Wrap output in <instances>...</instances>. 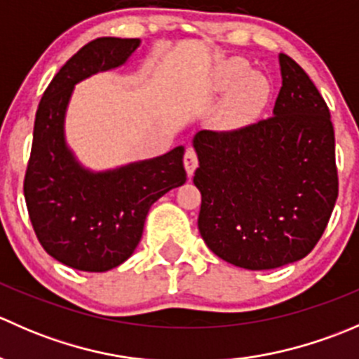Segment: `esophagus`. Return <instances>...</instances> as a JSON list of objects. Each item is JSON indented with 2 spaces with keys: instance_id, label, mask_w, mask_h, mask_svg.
Returning <instances> with one entry per match:
<instances>
[{
  "instance_id": "obj_1",
  "label": "esophagus",
  "mask_w": 359,
  "mask_h": 359,
  "mask_svg": "<svg viewBox=\"0 0 359 359\" xmlns=\"http://www.w3.org/2000/svg\"><path fill=\"white\" fill-rule=\"evenodd\" d=\"M184 166H186V172L189 177L193 175L194 170H196L198 166V154L196 151L191 149V147L186 151V154H184Z\"/></svg>"
}]
</instances>
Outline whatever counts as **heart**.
Instances as JSON below:
<instances>
[{
  "label": "heart",
  "instance_id": "b5f03b06",
  "mask_svg": "<svg viewBox=\"0 0 359 359\" xmlns=\"http://www.w3.org/2000/svg\"><path fill=\"white\" fill-rule=\"evenodd\" d=\"M247 64L241 60H229L217 69L215 85L217 88H234L231 95V111L234 114H248L264 102L267 97V81L264 76L250 72Z\"/></svg>",
  "mask_w": 359,
  "mask_h": 359
}]
</instances>
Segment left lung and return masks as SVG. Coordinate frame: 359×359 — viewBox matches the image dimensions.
I'll return each mask as SVG.
<instances>
[{"label": "left lung", "mask_w": 359, "mask_h": 359, "mask_svg": "<svg viewBox=\"0 0 359 359\" xmlns=\"http://www.w3.org/2000/svg\"><path fill=\"white\" fill-rule=\"evenodd\" d=\"M273 116L194 135L201 193L198 229L217 257L252 271L304 259L339 196L330 111L302 67L280 53Z\"/></svg>", "instance_id": "1"}]
</instances>
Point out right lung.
Segmentation results:
<instances>
[{
  "instance_id": "add662e5",
  "label": "right lung",
  "mask_w": 359,
  "mask_h": 359,
  "mask_svg": "<svg viewBox=\"0 0 359 359\" xmlns=\"http://www.w3.org/2000/svg\"><path fill=\"white\" fill-rule=\"evenodd\" d=\"M139 45L137 38L90 41L60 67L36 111L25 205L41 247L72 269L104 273L125 262L142 238L151 205L186 182L182 146L95 173L66 144L64 118L76 83L121 66Z\"/></svg>"
}]
</instances>
